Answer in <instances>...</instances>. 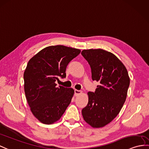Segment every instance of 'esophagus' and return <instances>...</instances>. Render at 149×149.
Listing matches in <instances>:
<instances>
[{"mask_svg": "<svg viewBox=\"0 0 149 149\" xmlns=\"http://www.w3.org/2000/svg\"><path fill=\"white\" fill-rule=\"evenodd\" d=\"M82 91L81 90H74V94L75 95H79V94L81 93Z\"/></svg>", "mask_w": 149, "mask_h": 149, "instance_id": "obj_1", "label": "esophagus"}]
</instances>
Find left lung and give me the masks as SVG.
Wrapping results in <instances>:
<instances>
[{
  "mask_svg": "<svg viewBox=\"0 0 149 149\" xmlns=\"http://www.w3.org/2000/svg\"><path fill=\"white\" fill-rule=\"evenodd\" d=\"M81 54L91 68L92 79L100 83L95 92H88V102L81 111L82 116L93 128H101L120 112L130 77L124 64L111 52L99 49L83 50Z\"/></svg>",
  "mask_w": 149,
  "mask_h": 149,
  "instance_id": "1",
  "label": "left lung"
}]
</instances>
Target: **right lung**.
<instances>
[{"mask_svg": "<svg viewBox=\"0 0 149 149\" xmlns=\"http://www.w3.org/2000/svg\"><path fill=\"white\" fill-rule=\"evenodd\" d=\"M80 52L64 45L49 46L28 61L23 75L25 95L33 114L41 123L56 122L70 105L74 90L57 86L56 81L66 78L69 63Z\"/></svg>", "mask_w": 149, "mask_h": 149, "instance_id": "right-lung-1", "label": "right lung"}]
</instances>
